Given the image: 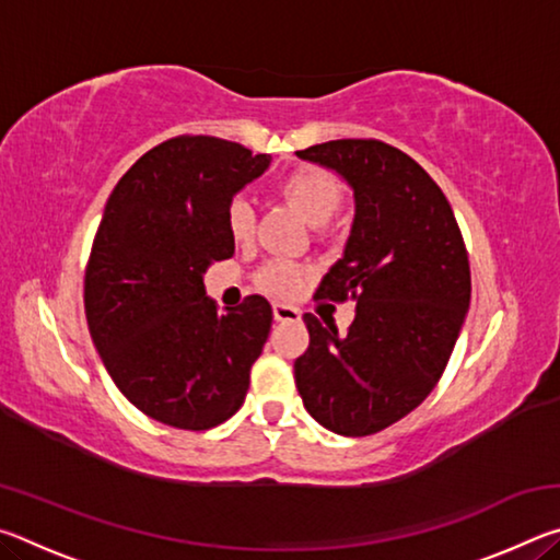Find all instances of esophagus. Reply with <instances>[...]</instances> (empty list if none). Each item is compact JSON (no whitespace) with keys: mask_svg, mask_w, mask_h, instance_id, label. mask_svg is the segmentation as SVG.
<instances>
[{"mask_svg":"<svg viewBox=\"0 0 560 560\" xmlns=\"http://www.w3.org/2000/svg\"><path fill=\"white\" fill-rule=\"evenodd\" d=\"M273 318L283 324V320H301V311L289 303H273Z\"/></svg>","mask_w":560,"mask_h":560,"instance_id":"1","label":"esophagus"}]
</instances>
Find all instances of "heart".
Segmentation results:
<instances>
[{"label":"heart","mask_w":560,"mask_h":560,"mask_svg":"<svg viewBox=\"0 0 560 560\" xmlns=\"http://www.w3.org/2000/svg\"><path fill=\"white\" fill-rule=\"evenodd\" d=\"M279 195L308 226H324L343 205V185L336 175L320 167L293 170L279 183ZM226 226L236 244H246L254 234V210L244 200H236L226 214ZM308 269L289 261H269L259 271V287L273 296H293L306 281Z\"/></svg>","instance_id":"heart-1"}]
</instances>
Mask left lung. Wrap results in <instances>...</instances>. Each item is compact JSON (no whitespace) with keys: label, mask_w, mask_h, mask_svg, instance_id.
Masks as SVG:
<instances>
[{"label":"left lung","mask_w":560,"mask_h":560,"mask_svg":"<svg viewBox=\"0 0 560 560\" xmlns=\"http://www.w3.org/2000/svg\"><path fill=\"white\" fill-rule=\"evenodd\" d=\"M353 189L355 217L316 299H355L348 334L306 314L311 343L293 363L308 415L365 438L412 412L447 368L469 311L462 232L438 183L381 140H328L296 153Z\"/></svg>","instance_id":"1"}]
</instances>
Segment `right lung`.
<instances>
[{
    "label": "right lung",
    "mask_w": 560,
    "mask_h": 560,
    "mask_svg": "<svg viewBox=\"0 0 560 560\" xmlns=\"http://www.w3.org/2000/svg\"><path fill=\"white\" fill-rule=\"evenodd\" d=\"M269 163L220 138H173L118 179L103 210L83 287L93 346L118 390L170 428H217L249 390L269 301L220 311L202 279L234 254L232 200Z\"/></svg>",
    "instance_id": "obj_1"
}]
</instances>
